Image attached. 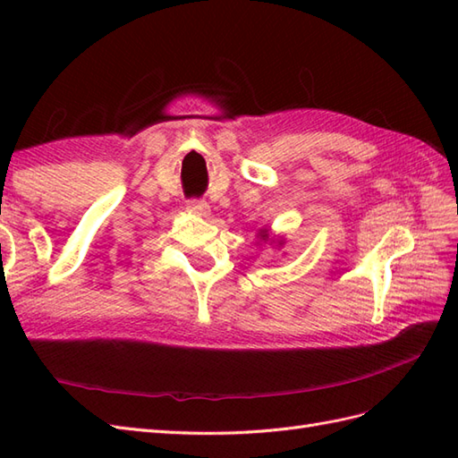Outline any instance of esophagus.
Listing matches in <instances>:
<instances>
[{
	"instance_id": "esophagus-1",
	"label": "esophagus",
	"mask_w": 458,
	"mask_h": 458,
	"mask_svg": "<svg viewBox=\"0 0 458 458\" xmlns=\"http://www.w3.org/2000/svg\"><path fill=\"white\" fill-rule=\"evenodd\" d=\"M187 210L191 214H194V216H207L208 204H207V200H202V199H191L187 202Z\"/></svg>"
}]
</instances>
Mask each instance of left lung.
Listing matches in <instances>:
<instances>
[{
    "instance_id": "left-lung-1",
    "label": "left lung",
    "mask_w": 458,
    "mask_h": 458,
    "mask_svg": "<svg viewBox=\"0 0 458 458\" xmlns=\"http://www.w3.org/2000/svg\"><path fill=\"white\" fill-rule=\"evenodd\" d=\"M264 234H266V230H264Z\"/></svg>"
}]
</instances>
